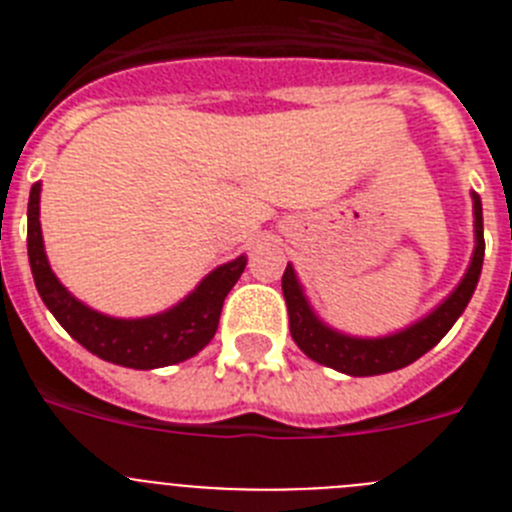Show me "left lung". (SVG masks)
I'll use <instances>...</instances> for the list:
<instances>
[{"label":"left lung","instance_id":"obj_1","mask_svg":"<svg viewBox=\"0 0 512 512\" xmlns=\"http://www.w3.org/2000/svg\"><path fill=\"white\" fill-rule=\"evenodd\" d=\"M474 200V256L469 261V269L459 287L451 292L431 315L413 323L410 328L392 333L384 338H356L338 333L328 328L323 320L312 312L307 302L302 284L297 282V274L292 264H287L282 277V292L287 300L289 312V333L297 346L318 364L330 366L336 372L351 374V377H374V374H387L413 364L423 354H428L438 341L451 330V325L459 320L464 307L472 300L477 289L479 274H482V259H485V228H482V202L479 194L472 192Z\"/></svg>","mask_w":512,"mask_h":512}]
</instances>
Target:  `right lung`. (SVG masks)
<instances>
[{"mask_svg": "<svg viewBox=\"0 0 512 512\" xmlns=\"http://www.w3.org/2000/svg\"><path fill=\"white\" fill-rule=\"evenodd\" d=\"M40 182L27 202V259L40 300L74 341L94 356L130 369H158L192 359L215 336L223 302L246 269V256L210 271L192 295L151 318H110L76 300L51 271L40 233Z\"/></svg>", "mask_w": 512, "mask_h": 512, "instance_id": "right-lung-1", "label": "right lung"}]
</instances>
